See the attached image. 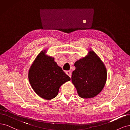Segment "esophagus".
I'll use <instances>...</instances> for the list:
<instances>
[{
	"label": "esophagus",
	"mask_w": 130,
	"mask_h": 130,
	"mask_svg": "<svg viewBox=\"0 0 130 130\" xmlns=\"http://www.w3.org/2000/svg\"><path fill=\"white\" fill-rule=\"evenodd\" d=\"M66 74L68 75V76H69L70 78H71V75H72V73H71V72H70V71H66Z\"/></svg>",
	"instance_id": "esophagus-1"
}]
</instances>
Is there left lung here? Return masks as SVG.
<instances>
[{
    "label": "left lung",
    "instance_id": "1",
    "mask_svg": "<svg viewBox=\"0 0 130 130\" xmlns=\"http://www.w3.org/2000/svg\"><path fill=\"white\" fill-rule=\"evenodd\" d=\"M72 72V84L79 97L93 98L102 91L106 82L107 70L103 62L93 51L75 62Z\"/></svg>",
    "mask_w": 130,
    "mask_h": 130
}]
</instances>
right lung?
<instances>
[{
  "mask_svg": "<svg viewBox=\"0 0 130 130\" xmlns=\"http://www.w3.org/2000/svg\"><path fill=\"white\" fill-rule=\"evenodd\" d=\"M41 51L28 71V80L36 94L46 100H51L58 95L60 87L71 80L62 69L54 61L53 57Z\"/></svg>",
  "mask_w": 130,
  "mask_h": 130,
  "instance_id": "1",
  "label": "right lung"
}]
</instances>
